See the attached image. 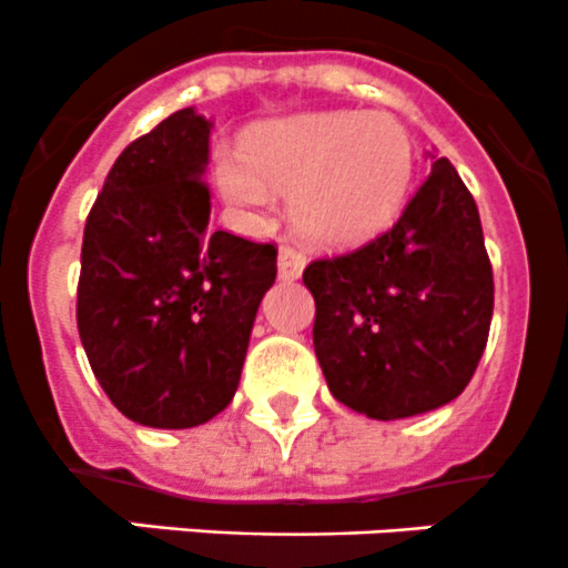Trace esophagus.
I'll use <instances>...</instances> for the list:
<instances>
[{
	"instance_id": "obj_1",
	"label": "esophagus",
	"mask_w": 568,
	"mask_h": 568,
	"mask_svg": "<svg viewBox=\"0 0 568 568\" xmlns=\"http://www.w3.org/2000/svg\"><path fill=\"white\" fill-rule=\"evenodd\" d=\"M303 267H306L303 251H297L295 245H282V251H278V276L284 282H295V278H301Z\"/></svg>"
}]
</instances>
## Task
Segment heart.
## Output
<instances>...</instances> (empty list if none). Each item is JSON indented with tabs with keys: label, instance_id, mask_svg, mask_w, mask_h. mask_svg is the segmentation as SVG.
<instances>
[{
	"label": "heart",
	"instance_id": "heart-1",
	"mask_svg": "<svg viewBox=\"0 0 568 568\" xmlns=\"http://www.w3.org/2000/svg\"><path fill=\"white\" fill-rule=\"evenodd\" d=\"M217 187L232 204L262 210L292 193L297 229L314 243L358 245L400 212L414 176V143L389 115L312 112L256 129L243 156L223 154Z\"/></svg>",
	"mask_w": 568,
	"mask_h": 568
}]
</instances>
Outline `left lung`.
<instances>
[{"instance_id": "8db88e82", "label": "left lung", "mask_w": 568, "mask_h": 568, "mask_svg": "<svg viewBox=\"0 0 568 568\" xmlns=\"http://www.w3.org/2000/svg\"><path fill=\"white\" fill-rule=\"evenodd\" d=\"M314 353L331 395L373 419L456 400L486 351L494 276L480 215L450 160H436L403 215L351 254L303 271Z\"/></svg>"}]
</instances>
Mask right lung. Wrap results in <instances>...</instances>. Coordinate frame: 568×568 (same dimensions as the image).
I'll return each instance as SVG.
<instances>
[{
  "instance_id": "add662e5",
  "label": "right lung",
  "mask_w": 568,
  "mask_h": 568,
  "mask_svg": "<svg viewBox=\"0 0 568 568\" xmlns=\"http://www.w3.org/2000/svg\"><path fill=\"white\" fill-rule=\"evenodd\" d=\"M210 129L184 106L132 140L82 237V347L112 406L149 428H195L232 403L276 282V245L206 232Z\"/></svg>"
}]
</instances>
